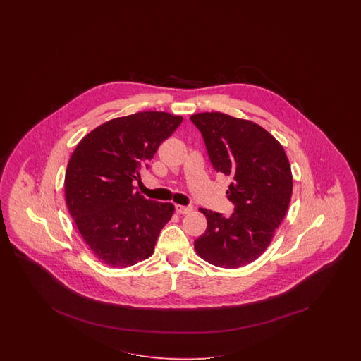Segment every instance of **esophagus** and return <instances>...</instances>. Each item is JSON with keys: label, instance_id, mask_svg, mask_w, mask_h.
<instances>
[{"label": "esophagus", "instance_id": "esophagus-1", "mask_svg": "<svg viewBox=\"0 0 361 361\" xmlns=\"http://www.w3.org/2000/svg\"><path fill=\"white\" fill-rule=\"evenodd\" d=\"M193 210L192 207H184V205H176V212L178 213V214H188V213H190Z\"/></svg>", "mask_w": 361, "mask_h": 361}]
</instances>
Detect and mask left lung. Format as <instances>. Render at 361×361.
<instances>
[{"label": "left lung", "instance_id": "1", "mask_svg": "<svg viewBox=\"0 0 361 361\" xmlns=\"http://www.w3.org/2000/svg\"><path fill=\"white\" fill-rule=\"evenodd\" d=\"M202 133L210 161L231 177L226 190L234 213L200 209L208 228L195 240L204 261L224 269L254 262L269 247L293 196L291 165L282 144L259 124L222 112L190 116Z\"/></svg>", "mask_w": 361, "mask_h": 361}]
</instances>
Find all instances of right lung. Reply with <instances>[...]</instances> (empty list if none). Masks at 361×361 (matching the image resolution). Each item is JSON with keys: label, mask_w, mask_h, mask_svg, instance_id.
Returning <instances> with one entry per match:
<instances>
[{"label": "right lung", "mask_w": 361, "mask_h": 361, "mask_svg": "<svg viewBox=\"0 0 361 361\" xmlns=\"http://www.w3.org/2000/svg\"><path fill=\"white\" fill-rule=\"evenodd\" d=\"M181 121L159 111L115 118L87 133L71 154L66 205L90 250L107 266L128 267L149 258L172 219L173 204L147 200L132 181L140 180V169Z\"/></svg>", "instance_id": "1"}]
</instances>
